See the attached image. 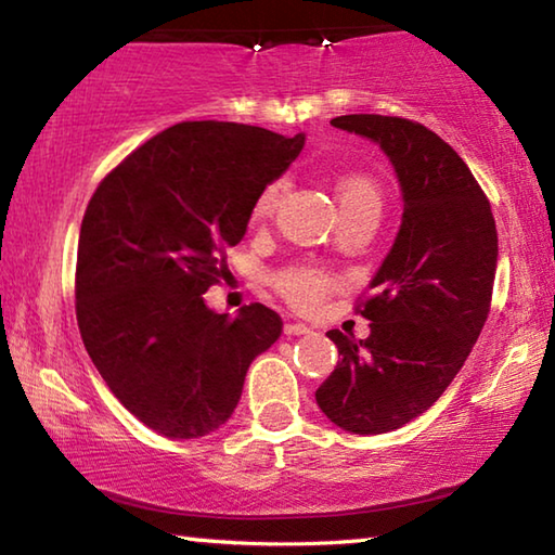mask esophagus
Here are the masks:
<instances>
[{"mask_svg":"<svg viewBox=\"0 0 555 555\" xmlns=\"http://www.w3.org/2000/svg\"><path fill=\"white\" fill-rule=\"evenodd\" d=\"M284 333L286 335H306V333H311V327H308L306 323H286Z\"/></svg>","mask_w":555,"mask_h":555,"instance_id":"34e87169","label":"esophagus"}]
</instances>
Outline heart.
Returning a JSON list of instances; mask_svg holds the SVG:
<instances>
[{"mask_svg": "<svg viewBox=\"0 0 555 555\" xmlns=\"http://www.w3.org/2000/svg\"><path fill=\"white\" fill-rule=\"evenodd\" d=\"M281 193H284V181H271L261 188L255 205H251V215L255 220H264L276 210ZM337 203H340V212H354V210H382V191L374 178L364 173H345L335 181ZM276 288L281 291L291 306L300 308V311H311L321 300L331 294L337 281L325 274L323 269L315 267H291L279 271L274 279Z\"/></svg>", "mask_w": 555, "mask_h": 555, "instance_id": "obj_1", "label": "heart"}]
</instances>
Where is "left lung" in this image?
<instances>
[{
  "label": "left lung",
  "instance_id": "1",
  "mask_svg": "<svg viewBox=\"0 0 555 555\" xmlns=\"http://www.w3.org/2000/svg\"><path fill=\"white\" fill-rule=\"evenodd\" d=\"M331 125L379 144L403 198L397 240L357 306L370 337L327 333L340 362L315 391L335 426L377 436L428 411L455 379L490 313L500 249L490 201L436 131L384 115Z\"/></svg>",
  "mask_w": 555,
  "mask_h": 555
}]
</instances>
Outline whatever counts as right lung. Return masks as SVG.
Here are the masks:
<instances>
[{
	"mask_svg": "<svg viewBox=\"0 0 555 555\" xmlns=\"http://www.w3.org/2000/svg\"><path fill=\"white\" fill-rule=\"evenodd\" d=\"M306 134L181 121L105 176L80 224L75 315L86 350L129 413L166 438L232 416L251 360L279 340L261 304L215 313L203 294L228 269L251 205Z\"/></svg>",
	"mask_w": 555,
	"mask_h": 555,
	"instance_id": "obj_1",
	"label": "right lung"
}]
</instances>
